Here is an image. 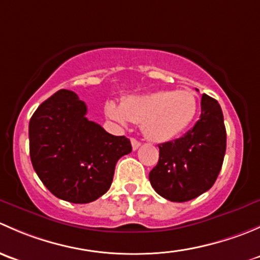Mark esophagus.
I'll use <instances>...</instances> for the list:
<instances>
[{
  "mask_svg": "<svg viewBox=\"0 0 260 260\" xmlns=\"http://www.w3.org/2000/svg\"><path fill=\"white\" fill-rule=\"evenodd\" d=\"M131 143H132L133 151L138 149V148H140V146H141V142H140V141L136 140V138H131Z\"/></svg>",
  "mask_w": 260,
  "mask_h": 260,
  "instance_id": "obj_1",
  "label": "esophagus"
}]
</instances>
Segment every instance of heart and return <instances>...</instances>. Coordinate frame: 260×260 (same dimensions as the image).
<instances>
[{
	"label": "heart",
	"mask_w": 260,
	"mask_h": 260,
	"mask_svg": "<svg viewBox=\"0 0 260 260\" xmlns=\"http://www.w3.org/2000/svg\"><path fill=\"white\" fill-rule=\"evenodd\" d=\"M199 102L191 90H158L125 98L120 106L109 101L106 114L120 124L141 123L142 132L153 142H166L192 123Z\"/></svg>",
	"instance_id": "b5f03b06"
}]
</instances>
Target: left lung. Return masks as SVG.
Segmentation results:
<instances>
[{
    "instance_id": "1",
    "label": "left lung",
    "mask_w": 260,
    "mask_h": 260,
    "mask_svg": "<svg viewBox=\"0 0 260 260\" xmlns=\"http://www.w3.org/2000/svg\"><path fill=\"white\" fill-rule=\"evenodd\" d=\"M158 148V164L149 172V182L158 195L185 203L206 192L217 179L226 149L224 117L217 101L203 94L200 119L182 137Z\"/></svg>"
}]
</instances>
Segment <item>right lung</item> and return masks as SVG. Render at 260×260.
Listing matches in <instances>:
<instances>
[{"label": "right lung", "mask_w": 260, "mask_h": 260, "mask_svg": "<svg viewBox=\"0 0 260 260\" xmlns=\"http://www.w3.org/2000/svg\"><path fill=\"white\" fill-rule=\"evenodd\" d=\"M86 106L61 89L39 106L28 124L30 157L46 188L61 200L88 204L109 190L115 164L132 152L124 136L85 117Z\"/></svg>", "instance_id": "obj_1"}]
</instances>
